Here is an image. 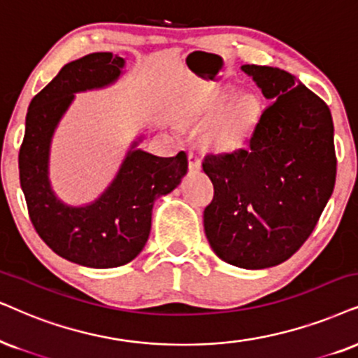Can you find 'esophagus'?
<instances>
[{
	"instance_id": "1",
	"label": "esophagus",
	"mask_w": 358,
	"mask_h": 358,
	"mask_svg": "<svg viewBox=\"0 0 358 358\" xmlns=\"http://www.w3.org/2000/svg\"><path fill=\"white\" fill-rule=\"evenodd\" d=\"M188 169L192 171L201 170V158L196 150H188Z\"/></svg>"
}]
</instances>
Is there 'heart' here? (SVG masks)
Segmentation results:
<instances>
[{
    "instance_id": "b5f03b06",
    "label": "heart",
    "mask_w": 358,
    "mask_h": 358,
    "mask_svg": "<svg viewBox=\"0 0 358 358\" xmlns=\"http://www.w3.org/2000/svg\"><path fill=\"white\" fill-rule=\"evenodd\" d=\"M261 101L255 94H239L234 87H223L208 103L206 115H218L211 140L223 150H236L248 142L261 117Z\"/></svg>"
}]
</instances>
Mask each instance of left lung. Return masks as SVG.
Here are the masks:
<instances>
[{"label": "left lung", "instance_id": "left-lung-1", "mask_svg": "<svg viewBox=\"0 0 358 358\" xmlns=\"http://www.w3.org/2000/svg\"><path fill=\"white\" fill-rule=\"evenodd\" d=\"M241 69L273 103L248 148L203 162L215 187L203 224L224 262L266 269L306 243L334 192V122L322 99L289 72L255 64Z\"/></svg>", "mask_w": 358, "mask_h": 358}]
</instances>
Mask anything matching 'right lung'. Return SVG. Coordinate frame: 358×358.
I'll return each mask as SVG.
<instances>
[{"label": "right lung", "instance_id": "obj_1", "mask_svg": "<svg viewBox=\"0 0 358 358\" xmlns=\"http://www.w3.org/2000/svg\"><path fill=\"white\" fill-rule=\"evenodd\" d=\"M125 59L92 52L76 59L33 97L20 148V182L31 223L51 250L64 259L94 269L119 268L145 248L157 198L182 183L188 171L187 153L157 157L132 142L117 175L94 201L69 205L52 189L49 155L59 122L74 94L103 89L124 74Z\"/></svg>", "mask_w": 358, "mask_h": 358}]
</instances>
